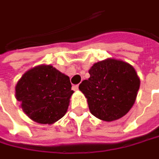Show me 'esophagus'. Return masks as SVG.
<instances>
[{"label":"esophagus","mask_w":159,"mask_h":159,"mask_svg":"<svg viewBox=\"0 0 159 159\" xmlns=\"http://www.w3.org/2000/svg\"><path fill=\"white\" fill-rule=\"evenodd\" d=\"M72 89H73L74 90H78V89H79V86H78V85L72 86Z\"/></svg>","instance_id":"obj_1"}]
</instances>
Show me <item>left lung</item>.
Returning <instances> with one entry per match:
<instances>
[{
    "instance_id": "1",
    "label": "left lung",
    "mask_w": 159,
    "mask_h": 159,
    "mask_svg": "<svg viewBox=\"0 0 159 159\" xmlns=\"http://www.w3.org/2000/svg\"><path fill=\"white\" fill-rule=\"evenodd\" d=\"M89 78L80 84L90 113L104 121L125 116L133 107L140 80L129 63L108 58L94 63Z\"/></svg>"
}]
</instances>
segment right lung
<instances>
[{
	"mask_svg": "<svg viewBox=\"0 0 159 159\" xmlns=\"http://www.w3.org/2000/svg\"><path fill=\"white\" fill-rule=\"evenodd\" d=\"M73 93L70 78L45 64L27 70L15 87L22 111L40 124H53L61 119Z\"/></svg>",
	"mask_w": 159,
	"mask_h": 159,
	"instance_id": "1",
	"label": "right lung"
}]
</instances>
